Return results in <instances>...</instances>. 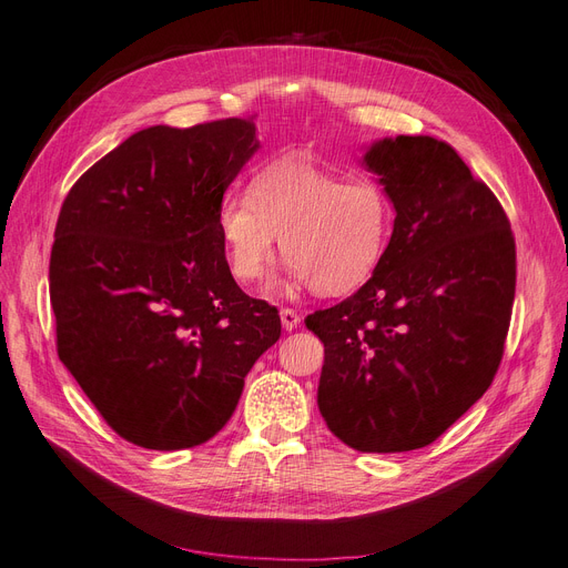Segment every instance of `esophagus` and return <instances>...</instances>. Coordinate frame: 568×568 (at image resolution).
Returning a JSON list of instances; mask_svg holds the SVG:
<instances>
[{"instance_id":"34e87169","label":"esophagus","mask_w":568,"mask_h":568,"mask_svg":"<svg viewBox=\"0 0 568 568\" xmlns=\"http://www.w3.org/2000/svg\"><path fill=\"white\" fill-rule=\"evenodd\" d=\"M281 323H283V329H285V332H292V329L300 327L302 315H300L297 311H292V308H283V311H281Z\"/></svg>"}]
</instances>
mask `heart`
<instances>
[{"mask_svg":"<svg viewBox=\"0 0 568 568\" xmlns=\"http://www.w3.org/2000/svg\"><path fill=\"white\" fill-rule=\"evenodd\" d=\"M215 225L239 283L264 274L281 234L287 281L311 283L320 294H345L383 262L394 204L376 181L283 160L264 166L248 194H225Z\"/></svg>","mask_w":568,"mask_h":568,"instance_id":"obj_1","label":"heart"}]
</instances>
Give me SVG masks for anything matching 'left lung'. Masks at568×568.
Segmentation results:
<instances>
[{
    "instance_id": "obj_1",
    "label": "left lung",
    "mask_w": 568,
    "mask_h": 568,
    "mask_svg": "<svg viewBox=\"0 0 568 568\" xmlns=\"http://www.w3.org/2000/svg\"><path fill=\"white\" fill-rule=\"evenodd\" d=\"M362 164L397 215L374 276L306 317L325 343L317 408L345 446L406 453L491 385L515 300V239L497 196L446 141L381 139Z\"/></svg>"
}]
</instances>
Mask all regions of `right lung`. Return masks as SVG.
<instances>
[{"mask_svg":"<svg viewBox=\"0 0 568 568\" xmlns=\"http://www.w3.org/2000/svg\"><path fill=\"white\" fill-rule=\"evenodd\" d=\"M260 148L251 120L132 134L73 183L51 251L58 355L109 427L148 450L227 425L276 306L245 294L215 213Z\"/></svg>","mask_w":568,"mask_h":568,"instance_id":"1","label":"right lung"}]
</instances>
